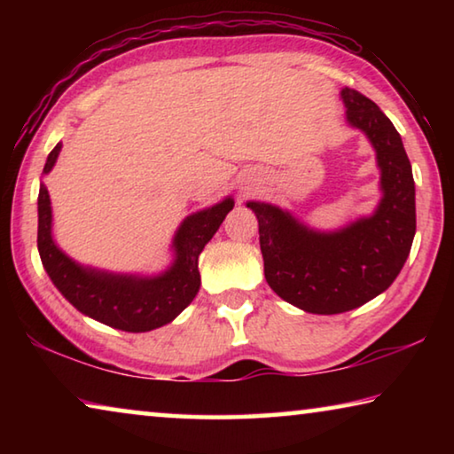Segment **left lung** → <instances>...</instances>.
Returning a JSON list of instances; mask_svg holds the SVG:
<instances>
[{
	"label": "left lung",
	"instance_id": "8db88e82",
	"mask_svg": "<svg viewBox=\"0 0 454 454\" xmlns=\"http://www.w3.org/2000/svg\"><path fill=\"white\" fill-rule=\"evenodd\" d=\"M340 96L348 124L363 129L376 150L382 200L372 216L318 232L278 206L248 202L258 218L268 286L312 314L358 309L387 290L403 270L417 232L412 168L401 134L360 91L344 88Z\"/></svg>",
	"mask_w": 454,
	"mask_h": 454
}]
</instances>
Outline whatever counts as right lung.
I'll list each match as a JSON object with an SVG mask.
<instances>
[{"mask_svg": "<svg viewBox=\"0 0 454 454\" xmlns=\"http://www.w3.org/2000/svg\"><path fill=\"white\" fill-rule=\"evenodd\" d=\"M59 150L61 144L50 152L43 174L56 164ZM232 208L234 200L226 198L212 208L188 216L174 236V264L160 276L142 278L83 268L66 256L51 238V202L48 188L40 184L37 250L51 282L82 314L126 333H148L172 322L194 301L200 290V252L212 240Z\"/></svg>", "mask_w": 454, "mask_h": 454, "instance_id": "right-lung-1", "label": "right lung"}]
</instances>
